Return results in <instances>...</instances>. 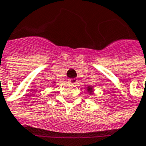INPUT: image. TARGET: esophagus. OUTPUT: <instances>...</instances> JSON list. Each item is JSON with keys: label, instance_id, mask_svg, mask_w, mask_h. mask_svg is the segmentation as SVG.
<instances>
[{"label": "esophagus", "instance_id": "esophagus-1", "mask_svg": "<svg viewBox=\"0 0 146 146\" xmlns=\"http://www.w3.org/2000/svg\"><path fill=\"white\" fill-rule=\"evenodd\" d=\"M68 83L72 84V85H76L78 83V80L77 79H69L68 80Z\"/></svg>", "mask_w": 146, "mask_h": 146}]
</instances>
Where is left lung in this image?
<instances>
[{
  "mask_svg": "<svg viewBox=\"0 0 146 146\" xmlns=\"http://www.w3.org/2000/svg\"><path fill=\"white\" fill-rule=\"evenodd\" d=\"M88 90L90 91V90H92V88H88Z\"/></svg>",
  "mask_w": 146,
  "mask_h": 146,
  "instance_id": "obj_1",
  "label": "left lung"
}]
</instances>
